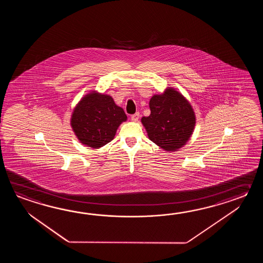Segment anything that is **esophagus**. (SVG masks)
<instances>
[{"instance_id": "34e87169", "label": "esophagus", "mask_w": 263, "mask_h": 263, "mask_svg": "<svg viewBox=\"0 0 263 263\" xmlns=\"http://www.w3.org/2000/svg\"><path fill=\"white\" fill-rule=\"evenodd\" d=\"M130 119H132L133 122H137L138 119H139V112H136V114L133 115V116L130 117Z\"/></svg>"}]
</instances>
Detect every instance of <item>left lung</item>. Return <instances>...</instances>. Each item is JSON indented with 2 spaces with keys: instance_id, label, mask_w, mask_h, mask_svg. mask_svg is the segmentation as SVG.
<instances>
[{
  "instance_id": "1",
  "label": "left lung",
  "mask_w": 263,
  "mask_h": 263,
  "mask_svg": "<svg viewBox=\"0 0 263 263\" xmlns=\"http://www.w3.org/2000/svg\"><path fill=\"white\" fill-rule=\"evenodd\" d=\"M151 115L141 118L149 140L163 151H179L191 138L196 114L190 102L178 90L167 87L149 101Z\"/></svg>"
}]
</instances>
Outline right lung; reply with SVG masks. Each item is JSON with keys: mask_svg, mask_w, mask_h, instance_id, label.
Segmentation results:
<instances>
[{"mask_svg": "<svg viewBox=\"0 0 263 263\" xmlns=\"http://www.w3.org/2000/svg\"><path fill=\"white\" fill-rule=\"evenodd\" d=\"M127 116L110 95L96 90L84 95L73 109L70 126L81 144L101 148L111 142Z\"/></svg>", "mask_w": 263, "mask_h": 263, "instance_id": "right-lung-1", "label": "right lung"}]
</instances>
